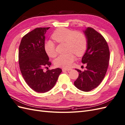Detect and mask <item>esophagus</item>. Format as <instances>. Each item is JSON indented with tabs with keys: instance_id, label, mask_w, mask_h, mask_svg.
Masks as SVG:
<instances>
[{
	"instance_id": "34e87169",
	"label": "esophagus",
	"mask_w": 125,
	"mask_h": 125,
	"mask_svg": "<svg viewBox=\"0 0 125 125\" xmlns=\"http://www.w3.org/2000/svg\"><path fill=\"white\" fill-rule=\"evenodd\" d=\"M71 69H66V68H63L62 69L63 72H64V71H71Z\"/></svg>"
}]
</instances>
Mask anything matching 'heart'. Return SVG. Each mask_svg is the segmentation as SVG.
I'll return each instance as SVG.
<instances>
[{"label":"heart","instance_id":"obj_1","mask_svg":"<svg viewBox=\"0 0 125 125\" xmlns=\"http://www.w3.org/2000/svg\"><path fill=\"white\" fill-rule=\"evenodd\" d=\"M52 38L57 43H65L66 52H69L59 55L55 60L54 63L56 66L70 68L75 59L74 54L78 56H81L87 50V38L80 32H74L66 28H59L53 32ZM44 50L48 56L51 57L56 55L55 44L52 41H47L45 43Z\"/></svg>","mask_w":125,"mask_h":125}]
</instances>
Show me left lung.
<instances>
[{"mask_svg": "<svg viewBox=\"0 0 125 125\" xmlns=\"http://www.w3.org/2000/svg\"><path fill=\"white\" fill-rule=\"evenodd\" d=\"M83 32L87 40V48L82 63L87 64V70L81 71L75 69L79 73L74 84L79 90L88 92L97 88L104 79L109 65L110 52L102 35L91 27L87 28Z\"/></svg>", "mask_w": 125, "mask_h": 125, "instance_id": "8db88e82", "label": "left lung"}]
</instances>
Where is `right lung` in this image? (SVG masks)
Segmentation results:
<instances>
[{"mask_svg": "<svg viewBox=\"0 0 125 125\" xmlns=\"http://www.w3.org/2000/svg\"><path fill=\"white\" fill-rule=\"evenodd\" d=\"M50 27L36 28L23 36L19 47L18 61L21 74L28 85L37 92L44 93L55 85L62 70L43 71L51 63L44 50L47 31Z\"/></svg>", "mask_w": 125, "mask_h": 125, "instance_id": "add662e5", "label": "right lung"}]
</instances>
